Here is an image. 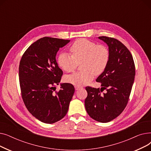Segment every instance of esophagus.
<instances>
[{"label":"esophagus","mask_w":151,"mask_h":151,"mask_svg":"<svg viewBox=\"0 0 151 151\" xmlns=\"http://www.w3.org/2000/svg\"><path fill=\"white\" fill-rule=\"evenodd\" d=\"M75 89L77 91V90H80L82 88V87L80 86H75Z\"/></svg>","instance_id":"1"}]
</instances>
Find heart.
Listing matches in <instances>:
<instances>
[{
	"instance_id": "heart-1",
	"label": "heart",
	"mask_w": 151,
	"mask_h": 151,
	"mask_svg": "<svg viewBox=\"0 0 151 151\" xmlns=\"http://www.w3.org/2000/svg\"><path fill=\"white\" fill-rule=\"evenodd\" d=\"M71 55L61 52L58 58L59 66L67 73L75 70L81 62L80 71L65 77V81L76 86L89 83L96 75L101 74L106 68L109 60V51L104 45L86 38L76 40L70 47Z\"/></svg>"
}]
</instances>
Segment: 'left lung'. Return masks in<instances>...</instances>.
<instances>
[{
  "instance_id": "8db88e82",
  "label": "left lung",
  "mask_w": 151,
  "mask_h": 151,
  "mask_svg": "<svg viewBox=\"0 0 151 151\" xmlns=\"http://www.w3.org/2000/svg\"><path fill=\"white\" fill-rule=\"evenodd\" d=\"M109 47V60L105 70L96 80L102 88L86 87L88 96L85 108L93 119L106 123L119 116L128 104L135 75L132 55L118 40L106 36L99 37ZM104 90L105 93H101Z\"/></svg>"
}]
</instances>
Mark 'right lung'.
I'll return each instance as SVG.
<instances>
[{"label": "right lung", "mask_w": 151, "mask_h": 151, "mask_svg": "<svg viewBox=\"0 0 151 151\" xmlns=\"http://www.w3.org/2000/svg\"><path fill=\"white\" fill-rule=\"evenodd\" d=\"M70 40L49 37L40 38L23 54L19 66L22 100L29 111L46 124L56 122L67 113L75 92L73 84H62L63 75L55 60L59 48Z\"/></svg>", "instance_id": "right-lung-1"}]
</instances>
